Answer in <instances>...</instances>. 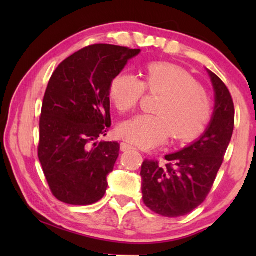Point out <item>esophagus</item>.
<instances>
[{
  "instance_id": "34e87169",
  "label": "esophagus",
  "mask_w": 256,
  "mask_h": 256,
  "mask_svg": "<svg viewBox=\"0 0 256 256\" xmlns=\"http://www.w3.org/2000/svg\"><path fill=\"white\" fill-rule=\"evenodd\" d=\"M131 149H136V148H134V146H131V144H125V142H122V144H120V150H122V151H128V150H131Z\"/></svg>"
}]
</instances>
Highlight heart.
Returning <instances> with one entry per match:
<instances>
[{
    "mask_svg": "<svg viewBox=\"0 0 256 256\" xmlns=\"http://www.w3.org/2000/svg\"><path fill=\"white\" fill-rule=\"evenodd\" d=\"M162 94L154 107L156 114H142L123 122L118 136L140 148L164 144L172 134L178 141H190L201 134L211 112L210 99L201 84L175 66L154 62L146 66L144 80L131 73L112 79L110 98L116 110L125 112L138 106L144 92Z\"/></svg>",
    "mask_w": 256,
    "mask_h": 256,
    "instance_id": "heart-1",
    "label": "heart"
}]
</instances>
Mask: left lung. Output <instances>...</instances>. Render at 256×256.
Segmentation results:
<instances>
[{"instance_id":"obj_1","label":"left lung","mask_w":256,"mask_h":256,"mask_svg":"<svg viewBox=\"0 0 256 256\" xmlns=\"http://www.w3.org/2000/svg\"><path fill=\"white\" fill-rule=\"evenodd\" d=\"M216 94L214 116L200 138L178 152L164 156L168 164L146 159L141 166L142 194L151 211L168 218L185 216L206 200L232 140L235 107L218 76L208 70Z\"/></svg>"}]
</instances>
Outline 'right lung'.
Returning <instances> with one entry per match:
<instances>
[{
    "mask_svg": "<svg viewBox=\"0 0 256 256\" xmlns=\"http://www.w3.org/2000/svg\"><path fill=\"white\" fill-rule=\"evenodd\" d=\"M140 50L94 44L56 68L40 118L38 158L53 196L88 206L105 196L107 175L118 157V142H99L110 128V86Z\"/></svg>",
    "mask_w": 256,
    "mask_h": 256,
    "instance_id": "add662e5",
    "label": "right lung"
}]
</instances>
